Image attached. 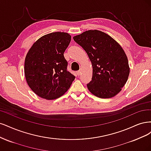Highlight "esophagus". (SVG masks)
Segmentation results:
<instances>
[{
	"instance_id": "1",
	"label": "esophagus",
	"mask_w": 151,
	"mask_h": 151,
	"mask_svg": "<svg viewBox=\"0 0 151 151\" xmlns=\"http://www.w3.org/2000/svg\"><path fill=\"white\" fill-rule=\"evenodd\" d=\"M76 73H77L78 76H80V75H81V71H80V70H79V71H78L76 72Z\"/></svg>"
}]
</instances>
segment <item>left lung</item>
Masks as SVG:
<instances>
[{
  "instance_id": "obj_1",
  "label": "left lung",
  "mask_w": 151,
  "mask_h": 151,
  "mask_svg": "<svg viewBox=\"0 0 151 151\" xmlns=\"http://www.w3.org/2000/svg\"><path fill=\"white\" fill-rule=\"evenodd\" d=\"M88 55L93 67L91 81L87 84L92 94L101 99L114 97L128 80L127 57L119 44L106 33L89 30L73 37Z\"/></svg>"
}]
</instances>
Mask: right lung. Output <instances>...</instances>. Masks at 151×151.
<instances>
[{
  "label": "right lung",
  "instance_id": "1",
  "mask_svg": "<svg viewBox=\"0 0 151 151\" xmlns=\"http://www.w3.org/2000/svg\"><path fill=\"white\" fill-rule=\"evenodd\" d=\"M71 41L66 32L47 34L37 40L27 53L24 73L29 86L47 100L59 98L70 88L75 76L67 71L64 52Z\"/></svg>",
  "mask_w": 151,
  "mask_h": 151
}]
</instances>
